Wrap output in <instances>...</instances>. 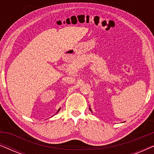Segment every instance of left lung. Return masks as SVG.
Masks as SVG:
<instances>
[{"label":"left lung","instance_id":"left-lung-1","mask_svg":"<svg viewBox=\"0 0 154 154\" xmlns=\"http://www.w3.org/2000/svg\"><path fill=\"white\" fill-rule=\"evenodd\" d=\"M90 111H91V109H90Z\"/></svg>","mask_w":154,"mask_h":154}]
</instances>
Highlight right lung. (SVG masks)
Returning <instances> with one entry per match:
<instances>
[{
  "instance_id": "obj_1",
  "label": "right lung",
  "mask_w": 154,
  "mask_h": 154,
  "mask_svg": "<svg viewBox=\"0 0 154 154\" xmlns=\"http://www.w3.org/2000/svg\"><path fill=\"white\" fill-rule=\"evenodd\" d=\"M60 109H59V110L57 111V112H58V111H60Z\"/></svg>"
}]
</instances>
